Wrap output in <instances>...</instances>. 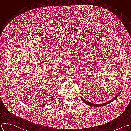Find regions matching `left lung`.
Returning <instances> with one entry per match:
<instances>
[{
	"mask_svg": "<svg viewBox=\"0 0 131 131\" xmlns=\"http://www.w3.org/2000/svg\"><path fill=\"white\" fill-rule=\"evenodd\" d=\"M121 91H120V92H119V93L117 94V95H116V96H115L113 99H112L110 100V101H107L106 102L103 103H102V104H96V103H94L91 102H90V101H88L86 100L85 99H83V98H82L81 97V100H82L85 104H86L87 105H89V106H92V107H101V106L106 105V104H108V103L112 102V101H114L115 100H116V99L118 98V97L119 96L120 94L121 93Z\"/></svg>",
	"mask_w": 131,
	"mask_h": 131,
	"instance_id": "1",
	"label": "left lung"
}]
</instances>
